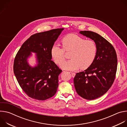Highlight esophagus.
<instances>
[{
    "label": "esophagus",
    "mask_w": 127,
    "mask_h": 127,
    "mask_svg": "<svg viewBox=\"0 0 127 127\" xmlns=\"http://www.w3.org/2000/svg\"><path fill=\"white\" fill-rule=\"evenodd\" d=\"M71 75H72V77H75V73H74V72H71Z\"/></svg>",
    "instance_id": "obj_1"
}]
</instances>
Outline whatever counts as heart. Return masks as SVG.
Here are the masks:
<instances>
[{"label": "heart", "instance_id": "1", "mask_svg": "<svg viewBox=\"0 0 127 127\" xmlns=\"http://www.w3.org/2000/svg\"><path fill=\"white\" fill-rule=\"evenodd\" d=\"M62 48L54 45L51 49V56L56 64H60L65 58V52H70L68 61L60 64L67 70H82L89 68L93 63L97 54V46L92 40H85L75 34H68L62 39Z\"/></svg>", "mask_w": 127, "mask_h": 127}]
</instances>
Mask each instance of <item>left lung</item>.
Here are the masks:
<instances>
[{"label": "left lung", "instance_id": "obj_1", "mask_svg": "<svg viewBox=\"0 0 127 127\" xmlns=\"http://www.w3.org/2000/svg\"><path fill=\"white\" fill-rule=\"evenodd\" d=\"M79 33L94 40L97 50L92 65L76 74L74 87L81 97L93 100L105 94L113 84L117 70V54L112 45L98 33L88 31Z\"/></svg>", "mask_w": 127, "mask_h": 127}]
</instances>
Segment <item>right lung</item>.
<instances>
[{"label": "right lung", "mask_w": 127, "mask_h": 127, "mask_svg": "<svg viewBox=\"0 0 127 127\" xmlns=\"http://www.w3.org/2000/svg\"><path fill=\"white\" fill-rule=\"evenodd\" d=\"M63 28L32 35L22 45L15 57L13 72L23 91L29 97L39 100L55 95L58 76L62 70L51 60V49ZM37 53V65L31 67L27 62L31 52Z\"/></svg>", "instance_id": "add662e5"}]
</instances>
